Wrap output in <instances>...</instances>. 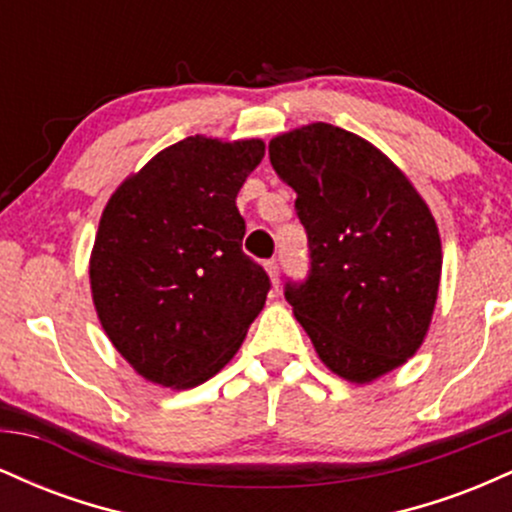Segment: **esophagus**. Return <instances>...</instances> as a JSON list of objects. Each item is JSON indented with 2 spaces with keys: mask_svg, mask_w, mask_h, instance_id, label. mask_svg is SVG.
<instances>
[{
  "mask_svg": "<svg viewBox=\"0 0 512 512\" xmlns=\"http://www.w3.org/2000/svg\"><path fill=\"white\" fill-rule=\"evenodd\" d=\"M264 269H267L269 281H272L274 289H279V264H276L274 260H269L267 264H264Z\"/></svg>",
  "mask_w": 512,
  "mask_h": 512,
  "instance_id": "1",
  "label": "esophagus"
}]
</instances>
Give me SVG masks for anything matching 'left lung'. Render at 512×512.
I'll use <instances>...</instances> for the list:
<instances>
[{
	"mask_svg": "<svg viewBox=\"0 0 512 512\" xmlns=\"http://www.w3.org/2000/svg\"><path fill=\"white\" fill-rule=\"evenodd\" d=\"M269 161L296 190L310 279L286 301L339 378L370 385L409 361L431 330L443 245L411 180L368 139L327 122L281 132Z\"/></svg>",
	"mask_w": 512,
	"mask_h": 512,
	"instance_id": "8db88e82",
	"label": "left lung"
}]
</instances>
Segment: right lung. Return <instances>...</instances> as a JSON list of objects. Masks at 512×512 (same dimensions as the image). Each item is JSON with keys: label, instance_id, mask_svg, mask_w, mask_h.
<instances>
[{"label": "right lung", "instance_id": "1", "mask_svg": "<svg viewBox=\"0 0 512 512\" xmlns=\"http://www.w3.org/2000/svg\"><path fill=\"white\" fill-rule=\"evenodd\" d=\"M262 158V139L195 134L129 173L105 204L88 260L93 308L149 383H207L264 308L269 279L240 248L236 207Z\"/></svg>", "mask_w": 512, "mask_h": 512}]
</instances>
